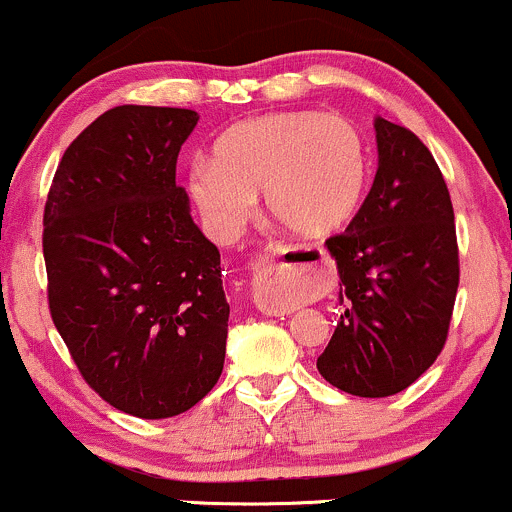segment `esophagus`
Masks as SVG:
<instances>
[{
    "label": "esophagus",
    "instance_id": "obj_1",
    "mask_svg": "<svg viewBox=\"0 0 512 512\" xmlns=\"http://www.w3.org/2000/svg\"><path fill=\"white\" fill-rule=\"evenodd\" d=\"M305 251L307 249H298V246H283V249L278 251V266H300V263L305 261Z\"/></svg>",
    "mask_w": 512,
    "mask_h": 512
}]
</instances>
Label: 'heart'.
<instances>
[{"mask_svg": "<svg viewBox=\"0 0 512 512\" xmlns=\"http://www.w3.org/2000/svg\"><path fill=\"white\" fill-rule=\"evenodd\" d=\"M368 183L359 126L337 114L271 112L229 126L212 158L190 168L188 192L217 234L234 236L263 192L268 217L295 236L351 222Z\"/></svg>", "mask_w": 512, "mask_h": 512, "instance_id": "b5f03b06", "label": "heart"}]
</instances>
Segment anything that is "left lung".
Masks as SVG:
<instances>
[{
    "mask_svg": "<svg viewBox=\"0 0 512 512\" xmlns=\"http://www.w3.org/2000/svg\"><path fill=\"white\" fill-rule=\"evenodd\" d=\"M378 170L344 234L327 239L344 315L317 359L324 381L359 398L415 383L447 342L456 288L454 210L432 153L376 117Z\"/></svg>",
    "mask_w": 512,
    "mask_h": 512,
    "instance_id": "obj_1",
    "label": "left lung"
}]
</instances>
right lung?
Instances as JSON below:
<instances>
[{"label":"right lung","mask_w":512,"mask_h":512,"mask_svg":"<svg viewBox=\"0 0 512 512\" xmlns=\"http://www.w3.org/2000/svg\"><path fill=\"white\" fill-rule=\"evenodd\" d=\"M197 119L141 104L104 112L63 153L43 212L53 324L90 388L144 420L200 403L227 354L219 251L175 185Z\"/></svg>","instance_id":"obj_1"}]
</instances>
